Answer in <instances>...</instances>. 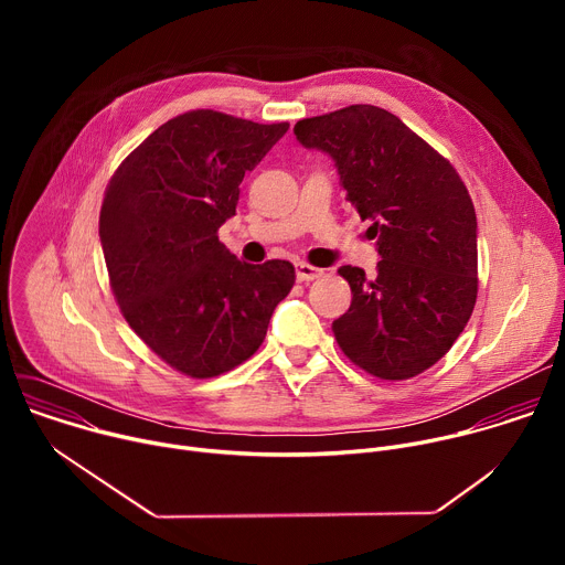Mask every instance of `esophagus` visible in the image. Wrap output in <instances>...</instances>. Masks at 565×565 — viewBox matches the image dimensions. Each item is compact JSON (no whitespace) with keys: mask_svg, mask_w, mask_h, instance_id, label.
Masks as SVG:
<instances>
[{"mask_svg":"<svg viewBox=\"0 0 565 565\" xmlns=\"http://www.w3.org/2000/svg\"><path fill=\"white\" fill-rule=\"evenodd\" d=\"M295 273H297V279L303 281V284H308V281H312V279L324 275V270H319V268H315V266H310V264H303V262H299V264L295 266Z\"/></svg>","mask_w":565,"mask_h":565,"instance_id":"34e87169","label":"esophagus"}]
</instances>
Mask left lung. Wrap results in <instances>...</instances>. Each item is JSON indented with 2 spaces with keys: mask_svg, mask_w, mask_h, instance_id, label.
Wrapping results in <instances>:
<instances>
[{
  "mask_svg": "<svg viewBox=\"0 0 565 565\" xmlns=\"http://www.w3.org/2000/svg\"><path fill=\"white\" fill-rule=\"evenodd\" d=\"M297 140L327 151L347 201L382 257L377 277L342 266L351 308L333 321L344 355L380 380H409L458 340L478 292L476 212L445 156L397 116L351 105L295 125Z\"/></svg>",
  "mask_w": 565,
  "mask_h": 565,
  "instance_id": "8db88e82",
  "label": "left lung"
}]
</instances>
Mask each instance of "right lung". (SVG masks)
<instances>
[{"label":"right lung","mask_w":565,"mask_h":565,"mask_svg":"<svg viewBox=\"0 0 565 565\" xmlns=\"http://www.w3.org/2000/svg\"><path fill=\"white\" fill-rule=\"evenodd\" d=\"M286 131L288 122L188 111L149 134L107 185L100 244L114 297L134 333L190 377L253 358L295 284L290 262H238L216 234L246 172Z\"/></svg>","instance_id":"obj_1"}]
</instances>
